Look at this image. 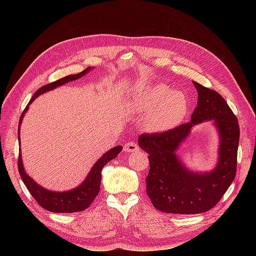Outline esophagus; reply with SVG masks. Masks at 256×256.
<instances>
[{"instance_id": "esophagus-1", "label": "esophagus", "mask_w": 256, "mask_h": 256, "mask_svg": "<svg viewBox=\"0 0 256 256\" xmlns=\"http://www.w3.org/2000/svg\"><path fill=\"white\" fill-rule=\"evenodd\" d=\"M124 150H125V152H134L138 150V144L134 141H130L125 144V148Z\"/></svg>"}]
</instances>
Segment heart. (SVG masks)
Segmentation results:
<instances>
[{"mask_svg": "<svg viewBox=\"0 0 256 256\" xmlns=\"http://www.w3.org/2000/svg\"><path fill=\"white\" fill-rule=\"evenodd\" d=\"M131 106L138 112L150 113L145 127L159 132L174 127L182 120L188 100L182 92H171L164 84H154L138 90L131 98Z\"/></svg>", "mask_w": 256, "mask_h": 256, "instance_id": "heart-1", "label": "heart"}]
</instances>
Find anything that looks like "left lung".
<instances>
[{
	"label": "left lung",
	"mask_w": 256,
	"mask_h": 256,
	"mask_svg": "<svg viewBox=\"0 0 256 256\" xmlns=\"http://www.w3.org/2000/svg\"><path fill=\"white\" fill-rule=\"evenodd\" d=\"M198 106L191 122L159 134H143L138 146L148 154L150 173L146 193L158 210L196 214L208 212L222 198L233 182L237 168L239 125L224 98L214 90L193 81ZM214 120L220 136L218 164L210 172H189L176 154L192 126Z\"/></svg>",
	"instance_id": "8db88e82"
}]
</instances>
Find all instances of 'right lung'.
I'll list each match as a JSON object with an SVG mask.
<instances>
[{
	"label": "right lung",
	"mask_w": 256,
	"mask_h": 256,
	"mask_svg": "<svg viewBox=\"0 0 256 256\" xmlns=\"http://www.w3.org/2000/svg\"><path fill=\"white\" fill-rule=\"evenodd\" d=\"M90 67H88L85 70H83L80 74H70L64 76L58 81H54L52 83H49L47 85H44L38 90H36L35 94L33 95L32 99L30 100L24 111L22 112L21 118L19 120V127H18V140L20 142V125L22 122V118L24 116L26 112L28 109V106L32 104L34 100L44 92L51 90L53 88H56L58 86H60L65 83H68L70 81H74L76 79L81 78L85 74H88L90 70ZM122 147L120 145L113 147L112 150L106 152L102 154V157L98 159L96 164L92 166V170L90 171L88 175L85 178V180L72 190L69 191H63V192H56L50 191L42 188V186L34 182L33 178H30L24 171L22 164L21 158V150L19 148V159H18V170L21 176L22 182H24L26 187L28 188V192L32 194V196L36 200V202L40 204L42 208L47 209L52 212H82L84 209H86L95 198L98 196V192L100 190V182H102V171L104 166L109 162L110 160L118 157V154L120 152Z\"/></svg>",
	"instance_id": "right-lung-1"
}]
</instances>
